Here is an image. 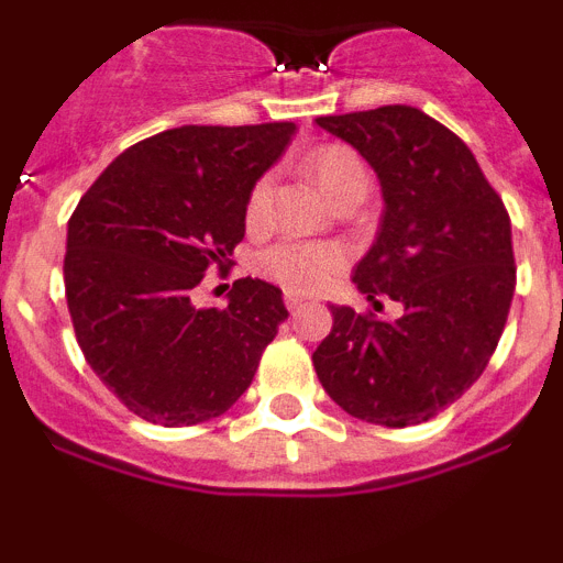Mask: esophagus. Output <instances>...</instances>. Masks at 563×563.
Here are the masks:
<instances>
[{
    "label": "esophagus",
    "instance_id": "obj_1",
    "mask_svg": "<svg viewBox=\"0 0 563 563\" xmlns=\"http://www.w3.org/2000/svg\"><path fill=\"white\" fill-rule=\"evenodd\" d=\"M285 305H287V310H290V312H296L298 307L305 305V296H298V292L287 290V292H285Z\"/></svg>",
    "mask_w": 563,
    "mask_h": 563
}]
</instances>
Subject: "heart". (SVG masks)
Masks as SVG:
<instances>
[{"mask_svg":"<svg viewBox=\"0 0 563 563\" xmlns=\"http://www.w3.org/2000/svg\"><path fill=\"white\" fill-rule=\"evenodd\" d=\"M301 172L318 186L327 200L335 206L343 197L361 194L366 197L369 191V174L366 166L357 157L355 148L343 146V143H327L301 157ZM273 180L271 177H258L247 194L245 217L247 225L265 222L267 208H271ZM258 267L267 278L278 282L282 287L292 292H316L327 287L332 276L341 267V253L330 245H310V242H278L267 247L258 258Z\"/></svg>","mask_w":563,"mask_h":563,"instance_id":"obj_1","label":"heart"}]
</instances>
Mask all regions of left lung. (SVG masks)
Masks as SVG:
<instances>
[{
    "instance_id": "obj_1",
    "label": "left lung",
    "mask_w": 563,
    "mask_h": 563,
    "mask_svg": "<svg viewBox=\"0 0 563 563\" xmlns=\"http://www.w3.org/2000/svg\"><path fill=\"white\" fill-rule=\"evenodd\" d=\"M377 172L383 220L352 282L389 322L332 305L312 352L327 395L357 420L406 429L460 400L485 372L516 290L510 217L471 148L415 107L316 118Z\"/></svg>"
}]
</instances>
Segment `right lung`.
I'll return each mask as SVG.
<instances>
[{"label": "right lung", "mask_w": 563, "mask_h": 563, "mask_svg": "<svg viewBox=\"0 0 563 563\" xmlns=\"http://www.w3.org/2000/svg\"><path fill=\"white\" fill-rule=\"evenodd\" d=\"M296 123L180 126L118 154L67 225L64 290L78 346L118 400L154 426L225 415L287 318L282 290L236 278L228 307L191 292L245 236L253 183Z\"/></svg>", "instance_id": "add662e5"}]
</instances>
